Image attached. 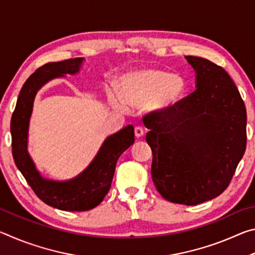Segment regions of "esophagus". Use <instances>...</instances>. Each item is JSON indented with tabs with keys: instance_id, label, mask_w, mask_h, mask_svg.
<instances>
[{
	"instance_id": "1",
	"label": "esophagus",
	"mask_w": 255,
	"mask_h": 255,
	"mask_svg": "<svg viewBox=\"0 0 255 255\" xmlns=\"http://www.w3.org/2000/svg\"><path fill=\"white\" fill-rule=\"evenodd\" d=\"M143 135H144V129L141 128L140 126L135 127V136L139 138V137H141Z\"/></svg>"
}]
</instances>
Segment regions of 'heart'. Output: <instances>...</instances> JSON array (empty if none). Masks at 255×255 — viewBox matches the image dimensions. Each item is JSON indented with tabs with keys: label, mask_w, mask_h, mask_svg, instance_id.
I'll list each match as a JSON object with an SVG mask.
<instances>
[{
	"label": "heart",
	"mask_w": 255,
	"mask_h": 255,
	"mask_svg": "<svg viewBox=\"0 0 255 255\" xmlns=\"http://www.w3.org/2000/svg\"><path fill=\"white\" fill-rule=\"evenodd\" d=\"M119 95L111 94V105L119 110H127L128 106H140L150 114H158L172 109L183 97V81L170 73L143 68L128 72L120 77Z\"/></svg>",
	"instance_id": "1"
}]
</instances>
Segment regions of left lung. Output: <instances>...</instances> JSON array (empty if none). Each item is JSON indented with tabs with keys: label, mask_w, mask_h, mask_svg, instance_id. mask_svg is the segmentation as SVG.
Returning <instances> with one entry per match:
<instances>
[{
	"label": "left lung",
	"mask_w": 255,
	"mask_h": 255,
	"mask_svg": "<svg viewBox=\"0 0 255 255\" xmlns=\"http://www.w3.org/2000/svg\"><path fill=\"white\" fill-rule=\"evenodd\" d=\"M185 59L196 72L195 91L143 120L157 191L171 202L195 206L230 184L247 147V109L223 67L195 56Z\"/></svg>",
	"instance_id": "1"
}]
</instances>
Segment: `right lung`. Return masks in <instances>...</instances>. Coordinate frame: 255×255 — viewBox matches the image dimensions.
I'll return each mask as SVG.
<instances>
[{"instance_id":"obj_1","label":"right lung","mask_w":255,"mask_h":255,"mask_svg":"<svg viewBox=\"0 0 255 255\" xmlns=\"http://www.w3.org/2000/svg\"><path fill=\"white\" fill-rule=\"evenodd\" d=\"M83 57L48 63L29 76L16 101L11 119L12 155L16 167L39 199L65 211H85L97 207L109 191L120 155L135 141L132 125L106 138L92 162L75 178L56 181L46 179L37 170L28 152V132L37 92L49 81L80 72Z\"/></svg>"}]
</instances>
